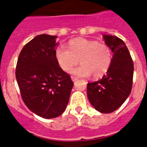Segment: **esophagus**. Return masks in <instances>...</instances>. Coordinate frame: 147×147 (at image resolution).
<instances>
[{"label":"esophagus","mask_w":147,"mask_h":147,"mask_svg":"<svg viewBox=\"0 0 147 147\" xmlns=\"http://www.w3.org/2000/svg\"><path fill=\"white\" fill-rule=\"evenodd\" d=\"M71 80H72L73 82H76V80H78V79L76 77H75V76H71Z\"/></svg>","instance_id":"1"}]
</instances>
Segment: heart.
I'll return each instance as SVG.
<instances>
[{
    "instance_id": "obj_1",
    "label": "heart",
    "mask_w": 147,
    "mask_h": 147,
    "mask_svg": "<svg viewBox=\"0 0 147 147\" xmlns=\"http://www.w3.org/2000/svg\"><path fill=\"white\" fill-rule=\"evenodd\" d=\"M56 58L59 67L67 71L80 62L82 65L71 71V74L88 77L92 74L98 78L109 69L113 59L111 49L96 40L76 38L69 42V49L60 45L56 50Z\"/></svg>"
}]
</instances>
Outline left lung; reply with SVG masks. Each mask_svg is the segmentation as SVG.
I'll return each instance as SVG.
<instances>
[{"label":"left lung","mask_w":147,"mask_h":147,"mask_svg":"<svg viewBox=\"0 0 147 147\" xmlns=\"http://www.w3.org/2000/svg\"><path fill=\"white\" fill-rule=\"evenodd\" d=\"M103 39L112 51V62L101 80L88 83L87 94L97 111L110 113L120 107L130 94L134 65L123 40L107 34H104Z\"/></svg>","instance_id":"1"}]
</instances>
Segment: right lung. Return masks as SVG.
I'll use <instances>...</instances> for the list:
<instances>
[{
    "label": "right lung",
    "mask_w": 147,
    "mask_h": 147,
    "mask_svg": "<svg viewBox=\"0 0 147 147\" xmlns=\"http://www.w3.org/2000/svg\"><path fill=\"white\" fill-rule=\"evenodd\" d=\"M57 36L40 34L26 44L16 67V80L27 107L44 119L58 117L66 108L74 83L56 58Z\"/></svg>",
    "instance_id": "right-lung-1"
}]
</instances>
